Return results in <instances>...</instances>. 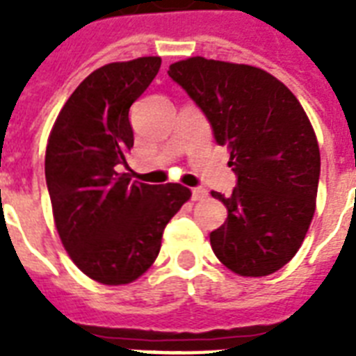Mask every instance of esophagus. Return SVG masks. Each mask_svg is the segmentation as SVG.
<instances>
[{
  "instance_id": "esophagus-1",
  "label": "esophagus",
  "mask_w": 356,
  "mask_h": 356,
  "mask_svg": "<svg viewBox=\"0 0 356 356\" xmlns=\"http://www.w3.org/2000/svg\"><path fill=\"white\" fill-rule=\"evenodd\" d=\"M207 195H209V192H207V188H203V186H197V188H192V200H194V201L205 200Z\"/></svg>"
}]
</instances>
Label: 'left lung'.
Here are the masks:
<instances>
[{
  "label": "left lung",
  "instance_id": "obj_1",
  "mask_svg": "<svg viewBox=\"0 0 356 356\" xmlns=\"http://www.w3.org/2000/svg\"><path fill=\"white\" fill-rule=\"evenodd\" d=\"M201 108L216 144L231 151L233 194L212 192L227 220L212 251L242 277L281 270L298 253L316 209L320 147L301 103L281 81L248 64L192 57L168 70Z\"/></svg>",
  "mask_w": 356,
  "mask_h": 356
}]
</instances>
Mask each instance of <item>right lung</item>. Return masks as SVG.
<instances>
[{
  "label": "right lung",
  "mask_w": 356,
  "mask_h": 356,
  "mask_svg": "<svg viewBox=\"0 0 356 356\" xmlns=\"http://www.w3.org/2000/svg\"><path fill=\"white\" fill-rule=\"evenodd\" d=\"M161 68V57L105 64L64 103L46 149V183L58 236L85 275L127 284L147 271L162 233L190 200L183 184L131 181L120 173L133 147L129 108Z\"/></svg>",
  "instance_id": "add662e5"
}]
</instances>
